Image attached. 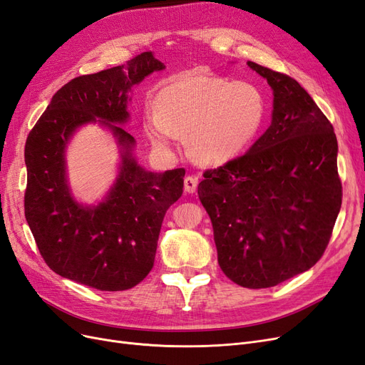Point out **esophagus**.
Masks as SVG:
<instances>
[{
  "instance_id": "obj_1",
  "label": "esophagus",
  "mask_w": 365,
  "mask_h": 365,
  "mask_svg": "<svg viewBox=\"0 0 365 365\" xmlns=\"http://www.w3.org/2000/svg\"><path fill=\"white\" fill-rule=\"evenodd\" d=\"M197 188V178L196 177H185L184 178V190L187 193H195Z\"/></svg>"
}]
</instances>
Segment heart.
<instances>
[{
  "instance_id": "heart-1",
  "label": "heart",
  "mask_w": 365,
  "mask_h": 365,
  "mask_svg": "<svg viewBox=\"0 0 365 365\" xmlns=\"http://www.w3.org/2000/svg\"><path fill=\"white\" fill-rule=\"evenodd\" d=\"M155 111L143 128L160 150H172L185 134L190 155L202 165L220 166L252 145L267 118L259 87L204 73L175 77L155 96Z\"/></svg>"
}]
</instances>
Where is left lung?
<instances>
[{"instance_id": "1", "label": "left lung", "mask_w": 365, "mask_h": 365, "mask_svg": "<svg viewBox=\"0 0 365 365\" xmlns=\"http://www.w3.org/2000/svg\"><path fill=\"white\" fill-rule=\"evenodd\" d=\"M273 91L272 123L247 153L197 185L217 261L246 288H269L316 264L341 208L334 127L285 73L247 61Z\"/></svg>"}]
</instances>
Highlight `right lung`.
<instances>
[{"instance_id":"obj_1","label":"right lung","mask_w":365,"mask_h":365,"mask_svg":"<svg viewBox=\"0 0 365 365\" xmlns=\"http://www.w3.org/2000/svg\"><path fill=\"white\" fill-rule=\"evenodd\" d=\"M153 53L125 65L71 80L53 96L25 143V219L48 267L101 292H122L146 278L168 208L182 195L184 169L150 172L133 155V86L165 69ZM99 121L117 139L120 173L101 203L83 206L71 196L66 148L76 130Z\"/></svg>"}]
</instances>
